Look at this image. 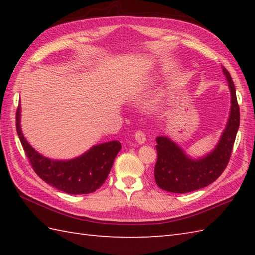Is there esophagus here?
Returning a JSON list of instances; mask_svg holds the SVG:
<instances>
[{"instance_id":"obj_1","label":"esophagus","mask_w":255,"mask_h":255,"mask_svg":"<svg viewBox=\"0 0 255 255\" xmlns=\"http://www.w3.org/2000/svg\"><path fill=\"white\" fill-rule=\"evenodd\" d=\"M134 139H136V141L140 144H142L145 142V134L143 133V131H140V130H137L136 132H134Z\"/></svg>"}]
</instances>
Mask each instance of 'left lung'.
<instances>
[{"instance_id":"8db88e82","label":"left lung","mask_w":255,"mask_h":255,"mask_svg":"<svg viewBox=\"0 0 255 255\" xmlns=\"http://www.w3.org/2000/svg\"><path fill=\"white\" fill-rule=\"evenodd\" d=\"M231 92V110L226 129L216 148L202 159L188 158L184 151L166 137H158V160L154 166L155 183L171 193H188L208 186L221 175L229 163L238 129L240 126V108L236 88L228 70L223 68Z\"/></svg>"}]
</instances>
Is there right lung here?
<instances>
[{
  "instance_id": "add662e5",
  "label": "right lung",
  "mask_w": 255,
  "mask_h": 255,
  "mask_svg": "<svg viewBox=\"0 0 255 255\" xmlns=\"http://www.w3.org/2000/svg\"><path fill=\"white\" fill-rule=\"evenodd\" d=\"M20 106L16 111V131L36 174L47 184L68 194L79 195L95 192L105 182L117 153L119 141H108L92 147L78 158L67 161L45 158L26 141L19 125Z\"/></svg>"
}]
</instances>
